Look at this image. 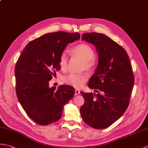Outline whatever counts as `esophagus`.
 Instances as JSON below:
<instances>
[{
	"label": "esophagus",
	"instance_id": "34e87169",
	"mask_svg": "<svg viewBox=\"0 0 148 148\" xmlns=\"http://www.w3.org/2000/svg\"><path fill=\"white\" fill-rule=\"evenodd\" d=\"M79 93H80V91L78 90V89H75V95L76 96V95H79Z\"/></svg>",
	"mask_w": 148,
	"mask_h": 148
}]
</instances>
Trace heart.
Returning a JSON list of instances; mask_svg holds the SVG:
<instances>
[{"instance_id":"obj_1","label":"heart","mask_w":148,"mask_h":148,"mask_svg":"<svg viewBox=\"0 0 148 148\" xmlns=\"http://www.w3.org/2000/svg\"><path fill=\"white\" fill-rule=\"evenodd\" d=\"M72 52L81 60H83L82 69L88 71H91L95 67L96 62L95 58V51L92 48L86 43H81L74 47L71 50ZM68 56L66 52L62 53L59 58L60 68L65 71L67 67ZM88 76L86 74L71 73L63 77L65 83L75 88H79L87 81Z\"/></svg>"}]
</instances>
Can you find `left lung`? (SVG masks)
<instances>
[{
	"label": "left lung",
	"mask_w": 148,
	"mask_h": 148,
	"mask_svg": "<svg viewBox=\"0 0 148 148\" xmlns=\"http://www.w3.org/2000/svg\"><path fill=\"white\" fill-rule=\"evenodd\" d=\"M82 40L95 46L99 62L88 84L98 94L81 92L84 99L81 115L91 127L105 129L128 108L134 84L132 66L125 49L103 34L84 33Z\"/></svg>",
	"instance_id": "left-lung-1"
}]
</instances>
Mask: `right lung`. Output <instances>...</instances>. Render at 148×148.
<instances>
[{
    "instance_id": "1",
    "label": "right lung",
    "mask_w": 148,
    "mask_h": 148,
    "mask_svg": "<svg viewBox=\"0 0 148 148\" xmlns=\"http://www.w3.org/2000/svg\"><path fill=\"white\" fill-rule=\"evenodd\" d=\"M80 34L58 32L45 34L27 43L15 66L16 91L26 114L36 123L47 125L58 121L64 106L74 95L73 87H49L59 58L69 43L79 40Z\"/></svg>"
}]
</instances>
